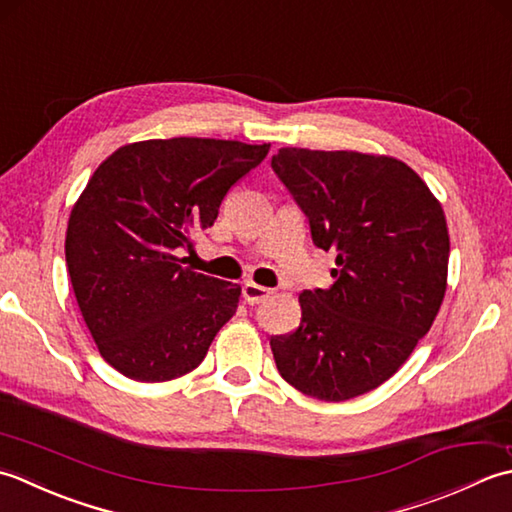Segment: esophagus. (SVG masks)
I'll use <instances>...</instances> for the list:
<instances>
[{"label": "esophagus", "mask_w": 512, "mask_h": 512, "mask_svg": "<svg viewBox=\"0 0 512 512\" xmlns=\"http://www.w3.org/2000/svg\"><path fill=\"white\" fill-rule=\"evenodd\" d=\"M271 294H274V291L263 287V285H256V283H252V280H247V283L243 285V298H245V302H249V305L265 302L267 298H271Z\"/></svg>", "instance_id": "esophagus-1"}]
</instances>
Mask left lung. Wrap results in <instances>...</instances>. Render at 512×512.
<instances>
[{"mask_svg":"<svg viewBox=\"0 0 512 512\" xmlns=\"http://www.w3.org/2000/svg\"><path fill=\"white\" fill-rule=\"evenodd\" d=\"M271 168L338 265L329 289L300 294V327L269 340L278 373L311 398H358L402 367L440 311L442 205L391 156L283 148Z\"/></svg>","mask_w":512,"mask_h":512,"instance_id":"8db88e82","label":"left lung"}]
</instances>
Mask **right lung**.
<instances>
[{
  "label": "right lung",
  "instance_id": "add662e5",
  "mask_svg": "<svg viewBox=\"0 0 512 512\" xmlns=\"http://www.w3.org/2000/svg\"><path fill=\"white\" fill-rule=\"evenodd\" d=\"M269 143L152 139L123 145L72 207L66 265L101 358L125 378L165 382L203 362L241 287L185 267L225 194Z\"/></svg>",
  "mask_w": 512,
  "mask_h": 512
}]
</instances>
